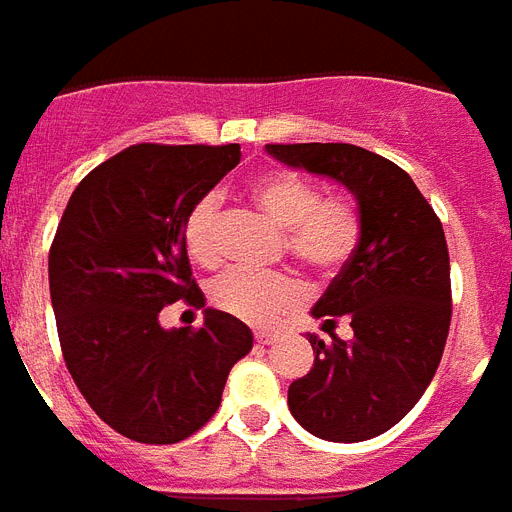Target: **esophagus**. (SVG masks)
Instances as JSON below:
<instances>
[{
  "label": "esophagus",
  "mask_w": 512,
  "mask_h": 512,
  "mask_svg": "<svg viewBox=\"0 0 512 512\" xmlns=\"http://www.w3.org/2000/svg\"><path fill=\"white\" fill-rule=\"evenodd\" d=\"M276 339H278L276 331H257V334H255L257 344H273Z\"/></svg>",
  "instance_id": "obj_1"
}]
</instances>
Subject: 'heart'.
Returning a JSON list of instances; mask_svg holds the SVG:
<instances>
[{"label": "heart", "instance_id": "obj_1", "mask_svg": "<svg viewBox=\"0 0 512 512\" xmlns=\"http://www.w3.org/2000/svg\"><path fill=\"white\" fill-rule=\"evenodd\" d=\"M249 197L268 220L284 228L286 252L305 268L331 276L355 255L363 218L347 197H321L310 178L294 170H263L249 181ZM186 255L202 268L220 263L218 199L199 197L184 218ZM207 299L220 313L265 326L305 299V284L292 273L226 270L207 286Z\"/></svg>", "mask_w": 512, "mask_h": 512}]
</instances>
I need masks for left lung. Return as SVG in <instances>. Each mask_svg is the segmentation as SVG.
Returning a JSON list of instances; mask_svg holds the SVG:
<instances>
[{
  "label": "left lung",
  "mask_w": 512,
  "mask_h": 512,
  "mask_svg": "<svg viewBox=\"0 0 512 512\" xmlns=\"http://www.w3.org/2000/svg\"><path fill=\"white\" fill-rule=\"evenodd\" d=\"M276 160L336 178L357 197L363 236L313 307L350 318L352 339L310 336L315 363L289 410L328 442H365L400 423L431 384L452 318L450 252L434 207L392 160L355 144H268Z\"/></svg>",
  "instance_id": "left-lung-1"
}]
</instances>
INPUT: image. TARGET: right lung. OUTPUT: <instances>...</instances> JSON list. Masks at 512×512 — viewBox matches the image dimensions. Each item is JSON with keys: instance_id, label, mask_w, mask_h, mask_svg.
Wrapping results in <instances>:
<instances>
[{"instance_id": "1", "label": "right lung", "mask_w": 512, "mask_h": 512, "mask_svg": "<svg viewBox=\"0 0 512 512\" xmlns=\"http://www.w3.org/2000/svg\"><path fill=\"white\" fill-rule=\"evenodd\" d=\"M239 144H134L76 186L49 247L62 357L91 410L141 444H176L220 407L252 331L220 310L199 328L160 310L205 297L191 278L184 218L239 165Z\"/></svg>"}]
</instances>
